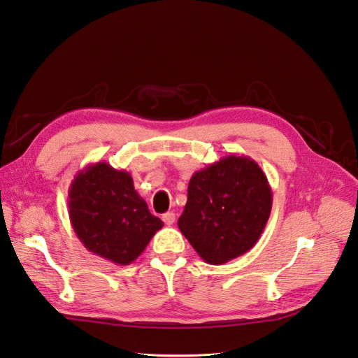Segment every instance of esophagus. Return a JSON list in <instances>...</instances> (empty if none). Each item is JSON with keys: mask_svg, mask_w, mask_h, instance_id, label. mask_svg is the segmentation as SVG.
Segmentation results:
<instances>
[{"mask_svg": "<svg viewBox=\"0 0 358 358\" xmlns=\"http://www.w3.org/2000/svg\"><path fill=\"white\" fill-rule=\"evenodd\" d=\"M175 220H176L175 212H166V214L162 215V221H164V223H166L167 226H171L173 223H175Z\"/></svg>", "mask_w": 358, "mask_h": 358, "instance_id": "1", "label": "esophagus"}]
</instances>
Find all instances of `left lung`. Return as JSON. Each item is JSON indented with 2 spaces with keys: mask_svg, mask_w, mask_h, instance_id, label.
<instances>
[{
  "mask_svg": "<svg viewBox=\"0 0 358 358\" xmlns=\"http://www.w3.org/2000/svg\"><path fill=\"white\" fill-rule=\"evenodd\" d=\"M271 206L273 191L259 164L229 155L192 175L178 226L206 264L223 265L255 247Z\"/></svg>",
  "mask_w": 358,
  "mask_h": 358,
  "instance_id": "1",
  "label": "left lung"
}]
</instances>
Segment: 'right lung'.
Wrapping results in <instances>:
<instances>
[{"label":"right lung","instance_id":"1","mask_svg":"<svg viewBox=\"0 0 358 358\" xmlns=\"http://www.w3.org/2000/svg\"><path fill=\"white\" fill-rule=\"evenodd\" d=\"M69 218L84 247L115 265H129L164 226L134 188L128 171L96 162L69 188Z\"/></svg>","mask_w":358,"mask_h":358}]
</instances>
